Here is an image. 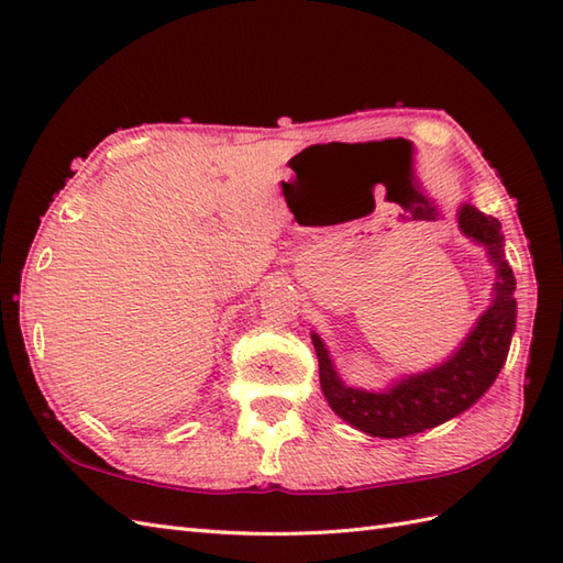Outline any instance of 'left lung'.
<instances>
[{"label": "left lung", "instance_id": "8db88e82", "mask_svg": "<svg viewBox=\"0 0 563 563\" xmlns=\"http://www.w3.org/2000/svg\"><path fill=\"white\" fill-rule=\"evenodd\" d=\"M460 227L466 236L488 246V254L498 266V283L494 288V305L486 309L470 339L445 365L404 379L385 394L353 389L339 379L324 343L312 333L321 391L331 409L363 433L406 438L445 423L452 416L470 409L494 385L506 363L512 329H516V297H512L516 275L504 261L500 222L474 206H464L460 210Z\"/></svg>", "mask_w": 563, "mask_h": 563}]
</instances>
